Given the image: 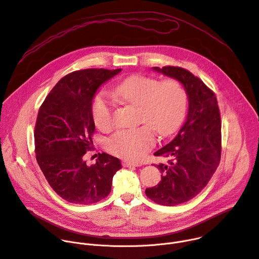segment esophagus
I'll list each match as a JSON object with an SVG mask.
<instances>
[{
    "mask_svg": "<svg viewBox=\"0 0 259 259\" xmlns=\"http://www.w3.org/2000/svg\"><path fill=\"white\" fill-rule=\"evenodd\" d=\"M123 166L124 167H131V166H133V167H137V166H140L142 165V164H139V163H136V162H131V161H123Z\"/></svg>",
    "mask_w": 259,
    "mask_h": 259,
    "instance_id": "esophagus-1",
    "label": "esophagus"
}]
</instances>
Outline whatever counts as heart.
Listing matches in <instances>:
<instances>
[{
    "mask_svg": "<svg viewBox=\"0 0 259 259\" xmlns=\"http://www.w3.org/2000/svg\"><path fill=\"white\" fill-rule=\"evenodd\" d=\"M110 94L117 101L138 107L137 121L144 124L117 131L107 140V150L127 160H139L155 145V132L161 137L174 133L186 112V91L175 79L160 82L148 76H131L115 84ZM112 112L113 102L100 94L92 105L94 122L100 130L112 128Z\"/></svg>",
    "mask_w": 259,
    "mask_h": 259,
    "instance_id": "heart-1",
    "label": "heart"
}]
</instances>
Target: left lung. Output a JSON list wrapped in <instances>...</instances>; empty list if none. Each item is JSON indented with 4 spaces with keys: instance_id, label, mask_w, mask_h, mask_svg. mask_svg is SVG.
Returning a JSON list of instances; mask_svg holds the SVG:
<instances>
[{
    "instance_id": "1",
    "label": "left lung",
    "mask_w": 259,
    "mask_h": 259,
    "mask_svg": "<svg viewBox=\"0 0 259 259\" xmlns=\"http://www.w3.org/2000/svg\"><path fill=\"white\" fill-rule=\"evenodd\" d=\"M179 80L188 96L186 121L177 136L155 156L167 158L158 164L161 181L146 189L158 204L177 205L195 197L216 171L221 158V117L215 94L198 77L181 67H153Z\"/></svg>"
}]
</instances>
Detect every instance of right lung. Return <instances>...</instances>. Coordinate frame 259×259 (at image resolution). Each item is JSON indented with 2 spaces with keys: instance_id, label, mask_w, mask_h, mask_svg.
Wrapping results in <instances>:
<instances>
[{
  "instance_id": "1",
  "label": "right lung",
  "mask_w": 259,
  "mask_h": 259,
  "mask_svg": "<svg viewBox=\"0 0 259 259\" xmlns=\"http://www.w3.org/2000/svg\"><path fill=\"white\" fill-rule=\"evenodd\" d=\"M122 69H84L64 76L42 103L35 126V153L54 191L71 203L91 204L105 198L121 161L106 153L88 165L84 155L95 131L93 98L99 87Z\"/></svg>"
}]
</instances>
